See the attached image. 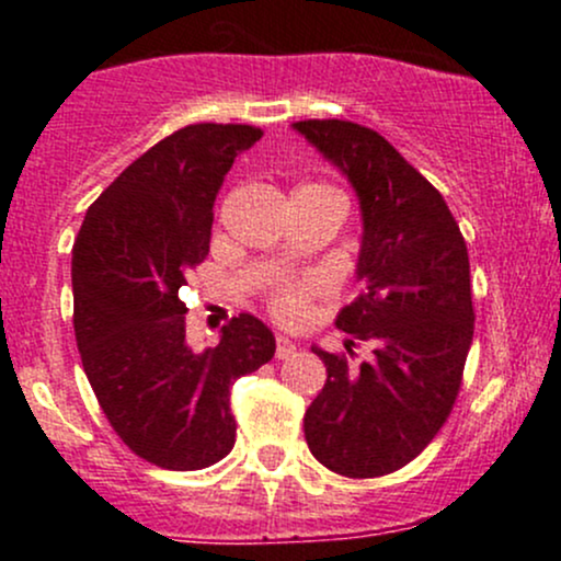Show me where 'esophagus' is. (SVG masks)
I'll return each instance as SVG.
<instances>
[{
  "label": "esophagus",
  "mask_w": 561,
  "mask_h": 561,
  "mask_svg": "<svg viewBox=\"0 0 561 561\" xmlns=\"http://www.w3.org/2000/svg\"><path fill=\"white\" fill-rule=\"evenodd\" d=\"M296 355V344L290 342L287 336H276V358L279 360H287Z\"/></svg>",
  "instance_id": "esophagus-1"
}]
</instances>
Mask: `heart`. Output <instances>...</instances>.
Returning a JSON list of instances; mask_svg holds the SVG:
<instances>
[{
    "label": "heart",
    "instance_id": "b5f03b06",
    "mask_svg": "<svg viewBox=\"0 0 561 561\" xmlns=\"http://www.w3.org/2000/svg\"><path fill=\"white\" fill-rule=\"evenodd\" d=\"M298 190L336 192L333 186L320 184V181H304ZM322 290H325V282H322L320 276H287V279L274 282V285L268 287V293H265V307H268L271 317H274L276 322H282V325H298V322L309 314L312 301Z\"/></svg>",
    "mask_w": 561,
    "mask_h": 561
}]
</instances>
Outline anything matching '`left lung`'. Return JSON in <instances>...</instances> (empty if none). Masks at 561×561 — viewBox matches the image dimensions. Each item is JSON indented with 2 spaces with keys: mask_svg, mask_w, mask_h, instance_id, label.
<instances>
[{
  "mask_svg": "<svg viewBox=\"0 0 561 561\" xmlns=\"http://www.w3.org/2000/svg\"><path fill=\"white\" fill-rule=\"evenodd\" d=\"M296 129L347 173L364 211L366 290L336 317L347 353H322L328 380L304 417L312 456L344 478L407 467L448 421L474 333L469 254L437 186L375 129L307 118ZM366 341L371 362L354 364Z\"/></svg>",
  "mask_w": 561,
  "mask_h": 561,
  "instance_id": "obj_1",
  "label": "left lung"
}]
</instances>
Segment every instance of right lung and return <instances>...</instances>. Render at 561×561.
Returning a JSON list of instances; mask_svg holds the SVG:
<instances>
[{"instance_id":"obj_1","label":"right lung","mask_w":561,"mask_h":561,"mask_svg":"<svg viewBox=\"0 0 561 561\" xmlns=\"http://www.w3.org/2000/svg\"><path fill=\"white\" fill-rule=\"evenodd\" d=\"M260 135L252 124L175 129L89 206L72 249L83 371L116 437L154 467L190 472L228 456L230 388L274 358V333L252 314L195 350L179 296L208 254L225 173Z\"/></svg>"}]
</instances>
